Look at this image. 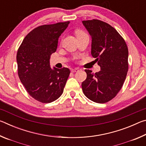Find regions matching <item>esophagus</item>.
<instances>
[{"label":"esophagus","instance_id":"1","mask_svg":"<svg viewBox=\"0 0 146 146\" xmlns=\"http://www.w3.org/2000/svg\"><path fill=\"white\" fill-rule=\"evenodd\" d=\"M79 71L78 68H75V69H72V70H71V72L75 73V72H76V71Z\"/></svg>","mask_w":146,"mask_h":146}]
</instances>
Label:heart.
Returning a JSON list of instances; mask_svg holds the SVG:
<instances>
[{
  "instance_id": "b5f03b06",
  "label": "heart",
  "mask_w": 146,
  "mask_h": 146,
  "mask_svg": "<svg viewBox=\"0 0 146 146\" xmlns=\"http://www.w3.org/2000/svg\"><path fill=\"white\" fill-rule=\"evenodd\" d=\"M76 36L82 35L86 34L83 31H81V30H77V31H76Z\"/></svg>"
}]
</instances>
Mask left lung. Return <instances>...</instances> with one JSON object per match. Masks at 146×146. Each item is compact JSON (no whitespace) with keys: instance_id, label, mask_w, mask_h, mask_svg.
Returning <instances> with one entry per match:
<instances>
[{"instance_id":"obj_1","label":"left lung","mask_w":146,"mask_h":146,"mask_svg":"<svg viewBox=\"0 0 146 146\" xmlns=\"http://www.w3.org/2000/svg\"><path fill=\"white\" fill-rule=\"evenodd\" d=\"M91 36V55L100 67L93 73L85 70L87 78L82 83L83 93L97 103H106L121 90L128 71V49L124 39L110 24L100 20L83 21Z\"/></svg>"}]
</instances>
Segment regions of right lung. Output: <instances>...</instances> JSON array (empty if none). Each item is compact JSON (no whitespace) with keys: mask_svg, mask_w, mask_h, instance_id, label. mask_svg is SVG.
Wrapping results in <instances>:
<instances>
[{"mask_svg":"<svg viewBox=\"0 0 146 146\" xmlns=\"http://www.w3.org/2000/svg\"><path fill=\"white\" fill-rule=\"evenodd\" d=\"M70 21L42 25L27 35L17 53L18 75L27 92L42 103L56 100L63 93L70 70L50 68L49 58Z\"/></svg>","mask_w":146,"mask_h":146,"instance_id":"right-lung-1","label":"right lung"}]
</instances>
